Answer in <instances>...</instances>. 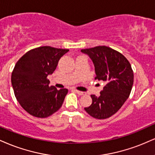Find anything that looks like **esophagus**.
<instances>
[{
  "instance_id": "obj_1",
  "label": "esophagus",
  "mask_w": 155,
  "mask_h": 155,
  "mask_svg": "<svg viewBox=\"0 0 155 155\" xmlns=\"http://www.w3.org/2000/svg\"><path fill=\"white\" fill-rule=\"evenodd\" d=\"M74 92H76L78 94H79V95H85V94H86V92H81V91L76 90V89H75V90H74Z\"/></svg>"
}]
</instances>
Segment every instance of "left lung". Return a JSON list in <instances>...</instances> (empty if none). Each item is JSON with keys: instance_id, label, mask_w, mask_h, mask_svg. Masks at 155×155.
Listing matches in <instances>:
<instances>
[{"instance_id": "obj_1", "label": "left lung", "mask_w": 155, "mask_h": 155, "mask_svg": "<svg viewBox=\"0 0 155 155\" xmlns=\"http://www.w3.org/2000/svg\"><path fill=\"white\" fill-rule=\"evenodd\" d=\"M94 63L96 76L106 84L100 96L91 95L92 103L84 110L96 119H106L119 110L131 93L134 72L129 61L123 54L107 46L82 49Z\"/></svg>"}]
</instances>
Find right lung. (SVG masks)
<instances>
[{
  "mask_svg": "<svg viewBox=\"0 0 155 155\" xmlns=\"http://www.w3.org/2000/svg\"><path fill=\"white\" fill-rule=\"evenodd\" d=\"M68 50L50 46L36 48L22 55L15 65L12 74L15 97L32 116L47 118L62 106L68 89L50 87L48 76L53 74L60 58Z\"/></svg>",
  "mask_w": 155,
  "mask_h": 155,
  "instance_id": "right-lung-1",
  "label": "right lung"
}]
</instances>
